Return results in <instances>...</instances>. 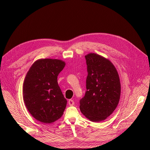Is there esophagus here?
I'll return each instance as SVG.
<instances>
[{"mask_svg":"<svg viewBox=\"0 0 150 150\" xmlns=\"http://www.w3.org/2000/svg\"><path fill=\"white\" fill-rule=\"evenodd\" d=\"M74 101H73L72 99H69V100H68V104H69V106H73V105H74Z\"/></svg>","mask_w":150,"mask_h":150,"instance_id":"esophagus-1","label":"esophagus"}]
</instances>
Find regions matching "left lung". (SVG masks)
Segmentation results:
<instances>
[{
  "mask_svg": "<svg viewBox=\"0 0 150 150\" xmlns=\"http://www.w3.org/2000/svg\"><path fill=\"white\" fill-rule=\"evenodd\" d=\"M87 64L86 91L80 100V110L93 122H100L116 109L120 96V82L115 67L96 53L85 56Z\"/></svg>",
  "mask_w": 150,
  "mask_h": 150,
  "instance_id": "8db88e82",
  "label": "left lung"
}]
</instances>
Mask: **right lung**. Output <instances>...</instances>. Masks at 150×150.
<instances>
[{"label": "right lung", "mask_w": 150, "mask_h": 150, "mask_svg": "<svg viewBox=\"0 0 150 150\" xmlns=\"http://www.w3.org/2000/svg\"><path fill=\"white\" fill-rule=\"evenodd\" d=\"M61 60H37L31 66L23 84V99L26 108L36 120L49 124L63 115L67 100L57 82L65 66Z\"/></svg>", "instance_id": "right-lung-1"}]
</instances>
